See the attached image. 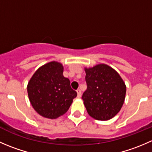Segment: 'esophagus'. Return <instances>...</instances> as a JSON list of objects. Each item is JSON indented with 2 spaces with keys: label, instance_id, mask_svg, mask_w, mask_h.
I'll use <instances>...</instances> for the list:
<instances>
[{
  "label": "esophagus",
  "instance_id": "obj_1",
  "mask_svg": "<svg viewBox=\"0 0 152 152\" xmlns=\"http://www.w3.org/2000/svg\"><path fill=\"white\" fill-rule=\"evenodd\" d=\"M76 92H77V96H78V97L80 98L81 96H82V91H81L80 89H78V90H76Z\"/></svg>",
  "mask_w": 152,
  "mask_h": 152
}]
</instances>
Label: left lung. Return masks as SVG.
<instances>
[{
	"instance_id": "left-lung-1",
	"label": "left lung",
	"mask_w": 152,
	"mask_h": 152,
	"mask_svg": "<svg viewBox=\"0 0 152 152\" xmlns=\"http://www.w3.org/2000/svg\"><path fill=\"white\" fill-rule=\"evenodd\" d=\"M87 90L82 99L88 114L99 121L111 119L124 104L126 85L120 75L104 64L85 68Z\"/></svg>"
}]
</instances>
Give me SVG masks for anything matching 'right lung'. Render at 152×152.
I'll return each mask as SVG.
<instances>
[{"label": "right lung", "instance_id": "add662e5", "mask_svg": "<svg viewBox=\"0 0 152 152\" xmlns=\"http://www.w3.org/2000/svg\"><path fill=\"white\" fill-rule=\"evenodd\" d=\"M27 90L37 113L50 119L65 114L77 96L70 80L63 76L62 65L56 62L39 67L29 81Z\"/></svg>", "mask_w": 152, "mask_h": 152}]
</instances>
